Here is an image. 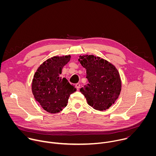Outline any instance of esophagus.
Segmentation results:
<instances>
[{"label":"esophagus","instance_id":"esophagus-1","mask_svg":"<svg viewBox=\"0 0 156 156\" xmlns=\"http://www.w3.org/2000/svg\"><path fill=\"white\" fill-rule=\"evenodd\" d=\"M75 86H76V89H77V90H78L79 89H80V83H76V84H75Z\"/></svg>","mask_w":156,"mask_h":156}]
</instances>
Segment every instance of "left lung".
<instances>
[{"label": "left lung", "mask_w": 156, "mask_h": 156, "mask_svg": "<svg viewBox=\"0 0 156 156\" xmlns=\"http://www.w3.org/2000/svg\"><path fill=\"white\" fill-rule=\"evenodd\" d=\"M79 61L86 69L89 83L80 91L87 104L98 110L108 108L119 98L121 80L118 70L108 61L94 55L81 56Z\"/></svg>", "instance_id": "8db88e82"}]
</instances>
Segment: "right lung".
Instances as JSON below:
<instances>
[{"instance_id": "1", "label": "right lung", "mask_w": 156, "mask_h": 156, "mask_svg": "<svg viewBox=\"0 0 156 156\" xmlns=\"http://www.w3.org/2000/svg\"><path fill=\"white\" fill-rule=\"evenodd\" d=\"M70 55L53 57L40 65L34 75L32 91L35 99L47 112L55 114L60 112L68 103L71 94L76 91L65 78L60 75Z\"/></svg>"}]
</instances>
